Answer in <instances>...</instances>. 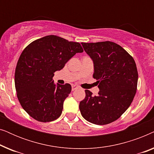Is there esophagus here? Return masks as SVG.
Wrapping results in <instances>:
<instances>
[{
	"label": "esophagus",
	"instance_id": "esophagus-1",
	"mask_svg": "<svg viewBox=\"0 0 154 154\" xmlns=\"http://www.w3.org/2000/svg\"><path fill=\"white\" fill-rule=\"evenodd\" d=\"M78 88H79V87H78V86L75 85H72V91H74V90L78 89Z\"/></svg>",
	"mask_w": 154,
	"mask_h": 154
}]
</instances>
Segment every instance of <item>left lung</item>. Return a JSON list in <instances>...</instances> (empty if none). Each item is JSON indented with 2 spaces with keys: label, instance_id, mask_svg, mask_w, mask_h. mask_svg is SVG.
I'll list each match as a JSON object with an SVG mask.
<instances>
[{
  "label": "left lung",
  "instance_id": "8db88e82",
  "mask_svg": "<svg viewBox=\"0 0 154 154\" xmlns=\"http://www.w3.org/2000/svg\"><path fill=\"white\" fill-rule=\"evenodd\" d=\"M94 64L93 78L100 91L92 96L85 90L79 104L84 119L96 125L115 121L128 109L136 94L138 73L134 59L121 46L111 41L81 43Z\"/></svg>",
  "mask_w": 154,
  "mask_h": 154
}]
</instances>
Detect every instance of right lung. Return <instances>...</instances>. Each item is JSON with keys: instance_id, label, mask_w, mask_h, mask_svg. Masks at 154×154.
Returning a JSON list of instances; mask_svg holds the SVG:
<instances>
[{"instance_id": "1", "label": "right lung", "mask_w": 154, "mask_h": 154, "mask_svg": "<svg viewBox=\"0 0 154 154\" xmlns=\"http://www.w3.org/2000/svg\"><path fill=\"white\" fill-rule=\"evenodd\" d=\"M83 52L79 43L54 35L35 40L23 50L17 64L14 83L19 102L30 116L44 123L60 116L71 86L54 83V73Z\"/></svg>"}]
</instances>
